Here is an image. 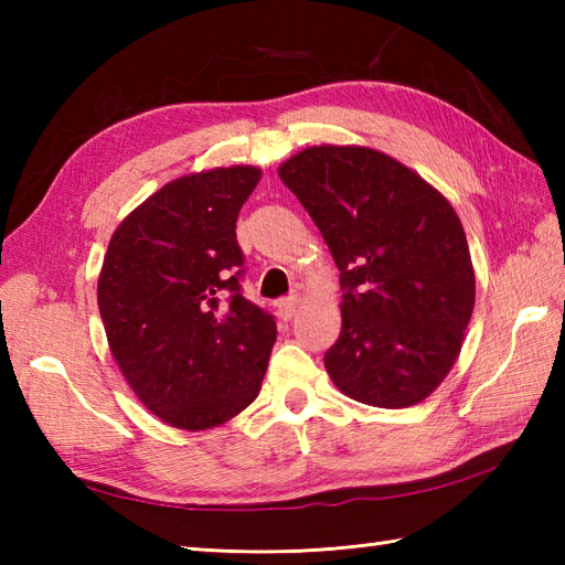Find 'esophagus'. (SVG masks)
Returning <instances> with one entry per match:
<instances>
[{"label":"esophagus","instance_id":"1","mask_svg":"<svg viewBox=\"0 0 565 565\" xmlns=\"http://www.w3.org/2000/svg\"><path fill=\"white\" fill-rule=\"evenodd\" d=\"M276 308H279V316L284 320H291L298 310V298H284V301L276 303Z\"/></svg>","mask_w":565,"mask_h":565}]
</instances>
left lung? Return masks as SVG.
<instances>
[{
	"mask_svg": "<svg viewBox=\"0 0 565 565\" xmlns=\"http://www.w3.org/2000/svg\"><path fill=\"white\" fill-rule=\"evenodd\" d=\"M332 252L342 332L326 369L344 395L411 407L447 379L476 303L451 203L411 167L362 146H313L279 167Z\"/></svg>",
	"mask_w": 565,
	"mask_h": 565,
	"instance_id": "1",
	"label": "left lung"
}]
</instances>
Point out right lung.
I'll return each instance as SVG.
<instances>
[{
	"label": "right lung",
	"mask_w": 565,
	"mask_h": 565,
	"mask_svg": "<svg viewBox=\"0 0 565 565\" xmlns=\"http://www.w3.org/2000/svg\"><path fill=\"white\" fill-rule=\"evenodd\" d=\"M262 177L233 164L179 177L109 239L97 298L128 386L164 425L211 429L257 398L276 322L239 291L235 221Z\"/></svg>",
	"instance_id": "add662e5"
}]
</instances>
